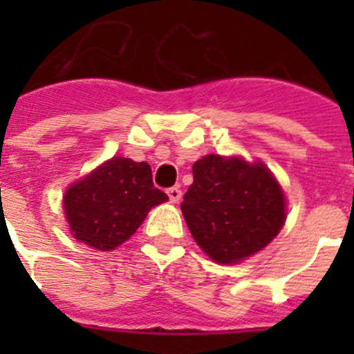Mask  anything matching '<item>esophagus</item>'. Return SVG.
Returning a JSON list of instances; mask_svg holds the SVG:
<instances>
[{
	"label": "esophagus",
	"instance_id": "34e87169",
	"mask_svg": "<svg viewBox=\"0 0 354 354\" xmlns=\"http://www.w3.org/2000/svg\"><path fill=\"white\" fill-rule=\"evenodd\" d=\"M167 193H168V198H170L171 204H177V202H179V200L183 198V192H180V189L177 186L170 187V189H168Z\"/></svg>",
	"mask_w": 354,
	"mask_h": 354
}]
</instances>
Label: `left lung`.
<instances>
[{
  "mask_svg": "<svg viewBox=\"0 0 354 354\" xmlns=\"http://www.w3.org/2000/svg\"><path fill=\"white\" fill-rule=\"evenodd\" d=\"M196 245L218 264L268 246L286 223V196L264 162L209 154L193 165L180 204Z\"/></svg>",
  "mask_w": 354,
  "mask_h": 354,
  "instance_id": "1",
  "label": "left lung"
}]
</instances>
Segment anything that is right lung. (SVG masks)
Masks as SVG:
<instances>
[{
  "label": "right lung",
  "mask_w": 354,
  "mask_h": 354,
  "mask_svg": "<svg viewBox=\"0 0 354 354\" xmlns=\"http://www.w3.org/2000/svg\"><path fill=\"white\" fill-rule=\"evenodd\" d=\"M167 200V193L154 187L149 162L111 158L71 184L64 209L72 236L111 252L136 232L150 209Z\"/></svg>",
  "instance_id": "1"
}]
</instances>
